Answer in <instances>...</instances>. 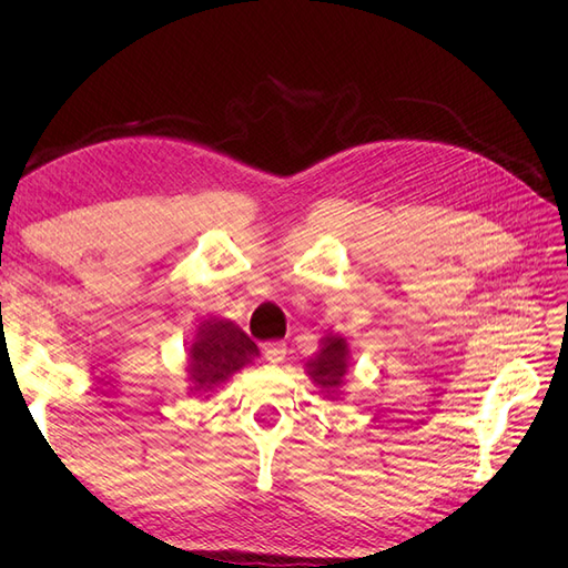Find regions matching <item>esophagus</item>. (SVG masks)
Instances as JSON below:
<instances>
[{
	"label": "esophagus",
	"instance_id": "esophagus-1",
	"mask_svg": "<svg viewBox=\"0 0 568 568\" xmlns=\"http://www.w3.org/2000/svg\"><path fill=\"white\" fill-rule=\"evenodd\" d=\"M263 357L267 359L270 365H280V363H284V357H286V346H284V343H267V346L263 348Z\"/></svg>",
	"mask_w": 568,
	"mask_h": 568
}]
</instances>
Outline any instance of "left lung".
Instances as JSON below:
<instances>
[{"label":"left lung","instance_id":"1","mask_svg":"<svg viewBox=\"0 0 568 568\" xmlns=\"http://www.w3.org/2000/svg\"><path fill=\"white\" fill-rule=\"evenodd\" d=\"M351 367L348 341L338 332L322 336L320 351L305 363V374L326 400H338L346 386V374Z\"/></svg>","mask_w":568,"mask_h":568}]
</instances>
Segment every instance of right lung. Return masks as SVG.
Listing matches in <instances>:
<instances>
[{
	"label": "right lung",
	"instance_id": "right-lung-1",
	"mask_svg": "<svg viewBox=\"0 0 568 568\" xmlns=\"http://www.w3.org/2000/svg\"><path fill=\"white\" fill-rule=\"evenodd\" d=\"M261 355L242 326L227 317H209L196 326L192 346L186 348V382L194 398L209 400L234 374Z\"/></svg>",
	"mask_w": 568,
	"mask_h": 568
}]
</instances>
